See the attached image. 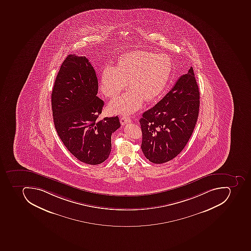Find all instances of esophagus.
Here are the masks:
<instances>
[{
  "instance_id": "esophagus-1",
  "label": "esophagus",
  "mask_w": 251,
  "mask_h": 251,
  "mask_svg": "<svg viewBox=\"0 0 251 251\" xmlns=\"http://www.w3.org/2000/svg\"><path fill=\"white\" fill-rule=\"evenodd\" d=\"M130 121H131V120L129 117H122L121 118V123L122 125H126L127 123H130Z\"/></svg>"
}]
</instances>
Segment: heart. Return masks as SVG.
Wrapping results in <instances>:
<instances>
[{"label": "heart", "instance_id": "b5f03b06", "mask_svg": "<svg viewBox=\"0 0 251 251\" xmlns=\"http://www.w3.org/2000/svg\"><path fill=\"white\" fill-rule=\"evenodd\" d=\"M172 71L168 55L134 50L120 57L118 65H106L101 75V92L113 98L126 88L130 89L109 103V112L128 114L139 109L145 100L157 97L167 85Z\"/></svg>", "mask_w": 251, "mask_h": 251}]
</instances>
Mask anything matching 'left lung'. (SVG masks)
Segmentation results:
<instances>
[{"instance_id":"left-lung-1","label":"left lung","mask_w":251,"mask_h":251,"mask_svg":"<svg viewBox=\"0 0 251 251\" xmlns=\"http://www.w3.org/2000/svg\"><path fill=\"white\" fill-rule=\"evenodd\" d=\"M200 109V91L193 67L140 119L142 148L151 163L176 157L193 134Z\"/></svg>"}]
</instances>
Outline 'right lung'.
Instances as JSON below:
<instances>
[{
	"label": "right lung",
	"instance_id": "add662e5",
	"mask_svg": "<svg viewBox=\"0 0 251 251\" xmlns=\"http://www.w3.org/2000/svg\"><path fill=\"white\" fill-rule=\"evenodd\" d=\"M98 90L96 71L88 58L69 54L51 92L53 121L58 136L76 159L91 165L108 159L111 135L121 126L117 116L98 120L104 105Z\"/></svg>",
	"mask_w": 251,
	"mask_h": 251
}]
</instances>
